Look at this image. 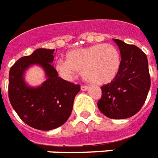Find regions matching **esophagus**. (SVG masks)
Instances as JSON below:
<instances>
[{
    "label": "esophagus",
    "instance_id": "esophagus-1",
    "mask_svg": "<svg viewBox=\"0 0 158 158\" xmlns=\"http://www.w3.org/2000/svg\"><path fill=\"white\" fill-rule=\"evenodd\" d=\"M81 91H86V90L88 89V86H86V85H81Z\"/></svg>",
    "mask_w": 158,
    "mask_h": 158
}]
</instances>
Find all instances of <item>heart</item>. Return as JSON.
Here are the masks:
<instances>
[{
	"mask_svg": "<svg viewBox=\"0 0 158 158\" xmlns=\"http://www.w3.org/2000/svg\"><path fill=\"white\" fill-rule=\"evenodd\" d=\"M120 65L121 56L117 47L104 43L70 51L66 61H58L56 69L66 80L72 79L76 72H80L89 82L102 85L114 79Z\"/></svg>",
	"mask_w": 158,
	"mask_h": 158,
	"instance_id": "1",
	"label": "heart"
}]
</instances>
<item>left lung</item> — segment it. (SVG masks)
I'll list each match as a JSON object with an SVG mask.
<instances>
[{"label": "left lung", "instance_id": "8db88e82", "mask_svg": "<svg viewBox=\"0 0 158 158\" xmlns=\"http://www.w3.org/2000/svg\"><path fill=\"white\" fill-rule=\"evenodd\" d=\"M121 52V65L111 82L101 86L97 106L111 119H125L141 110L151 86L147 56L134 45L113 39Z\"/></svg>", "mask_w": 158, "mask_h": 158}]
</instances>
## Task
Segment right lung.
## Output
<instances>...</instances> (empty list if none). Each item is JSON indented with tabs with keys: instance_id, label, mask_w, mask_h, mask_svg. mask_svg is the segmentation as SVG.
<instances>
[{
	"instance_id": "add662e5",
	"label": "right lung",
	"mask_w": 158,
	"mask_h": 158,
	"mask_svg": "<svg viewBox=\"0 0 158 158\" xmlns=\"http://www.w3.org/2000/svg\"><path fill=\"white\" fill-rule=\"evenodd\" d=\"M55 50H35L31 55L21 57L10 69L8 97L19 117L33 128L49 131L61 127L72 113L76 95L81 86L58 77L52 62ZM38 64L44 67L48 79L41 87L30 88L23 74L27 67Z\"/></svg>"
}]
</instances>
